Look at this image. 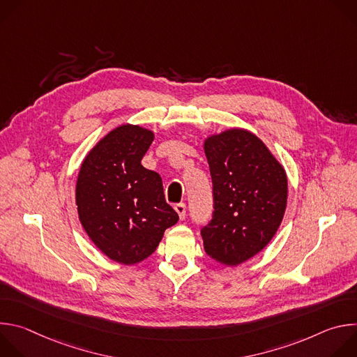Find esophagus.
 Returning <instances> with one entry per match:
<instances>
[{
    "mask_svg": "<svg viewBox=\"0 0 357 357\" xmlns=\"http://www.w3.org/2000/svg\"><path fill=\"white\" fill-rule=\"evenodd\" d=\"M175 211H176V213H178L181 220H183L186 218V206H185V203H178V205H175Z\"/></svg>",
    "mask_w": 357,
    "mask_h": 357,
    "instance_id": "esophagus-1",
    "label": "esophagus"
}]
</instances>
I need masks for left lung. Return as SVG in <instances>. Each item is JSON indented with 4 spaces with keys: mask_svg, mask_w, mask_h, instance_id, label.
Returning a JSON list of instances; mask_svg holds the SVG:
<instances>
[{
    "mask_svg": "<svg viewBox=\"0 0 357 357\" xmlns=\"http://www.w3.org/2000/svg\"><path fill=\"white\" fill-rule=\"evenodd\" d=\"M213 182V216L200 230L208 256L238 266L277 233L287 208L288 181L266 144L243 128L211 135L203 144Z\"/></svg>",
    "mask_w": 357,
    "mask_h": 357,
    "instance_id": "left-lung-1",
    "label": "left lung"
}]
</instances>
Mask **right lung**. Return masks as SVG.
<instances>
[{
    "label": "right lung",
    "mask_w": 357,
    "mask_h": 357,
    "mask_svg": "<svg viewBox=\"0 0 357 357\" xmlns=\"http://www.w3.org/2000/svg\"><path fill=\"white\" fill-rule=\"evenodd\" d=\"M154 132L123 124L101 138L82 162L76 182L80 223L117 263L137 264L154 252L179 216L165 202L162 179L141 160Z\"/></svg>",
    "instance_id": "obj_1"
}]
</instances>
